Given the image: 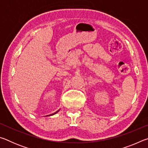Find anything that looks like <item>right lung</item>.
Segmentation results:
<instances>
[{
  "mask_svg": "<svg viewBox=\"0 0 148 148\" xmlns=\"http://www.w3.org/2000/svg\"><path fill=\"white\" fill-rule=\"evenodd\" d=\"M59 111V110H58V111H57L56 112H55V113L54 114H51V115H49V116H52V115H54V114H57V112H58Z\"/></svg>",
  "mask_w": 148,
  "mask_h": 148,
  "instance_id": "add662e5",
  "label": "right lung"
}]
</instances>
